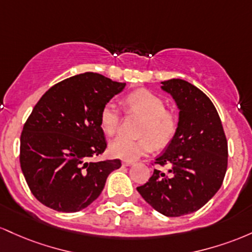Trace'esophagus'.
Segmentation results:
<instances>
[{
	"label": "esophagus",
	"instance_id": "obj_1",
	"mask_svg": "<svg viewBox=\"0 0 252 252\" xmlns=\"http://www.w3.org/2000/svg\"><path fill=\"white\" fill-rule=\"evenodd\" d=\"M132 164H133L132 160H123V165H125V166H129V165H132Z\"/></svg>",
	"mask_w": 252,
	"mask_h": 252
}]
</instances>
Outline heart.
Returning <instances> with one entry per match:
<instances>
[{
	"label": "heart",
	"instance_id": "1",
	"mask_svg": "<svg viewBox=\"0 0 252 252\" xmlns=\"http://www.w3.org/2000/svg\"><path fill=\"white\" fill-rule=\"evenodd\" d=\"M127 114L141 118L138 135L139 139L125 137L115 138L109 144L113 157L124 160H134L154 150V146L164 148L174 139L179 131V118L174 112L165 109L159 96L146 89L131 93L124 100ZM121 113L117 104L107 102L100 112V126L107 135L117 133L120 126Z\"/></svg>",
	"mask_w": 252,
	"mask_h": 252
}]
</instances>
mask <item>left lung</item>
<instances>
[{
    "mask_svg": "<svg viewBox=\"0 0 252 252\" xmlns=\"http://www.w3.org/2000/svg\"><path fill=\"white\" fill-rule=\"evenodd\" d=\"M180 109L179 131L145 185L143 199L166 217H182L205 206L219 190L227 169V140L216 107L207 95L180 78L162 82Z\"/></svg>",
    "mask_w": 252,
    "mask_h": 252,
    "instance_id": "obj_1",
    "label": "left lung"
}]
</instances>
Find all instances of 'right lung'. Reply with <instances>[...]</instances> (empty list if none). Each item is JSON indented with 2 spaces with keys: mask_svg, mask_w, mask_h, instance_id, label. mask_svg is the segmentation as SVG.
<instances>
[{
  "mask_svg": "<svg viewBox=\"0 0 252 252\" xmlns=\"http://www.w3.org/2000/svg\"><path fill=\"white\" fill-rule=\"evenodd\" d=\"M126 83L95 72L58 82L36 102L22 128L20 165L32 194L58 212H78L101 194L120 159L92 162L106 150L100 112Z\"/></svg>",
  "mask_w": 252,
  "mask_h": 252,
  "instance_id": "obj_1",
  "label": "right lung"
}]
</instances>
